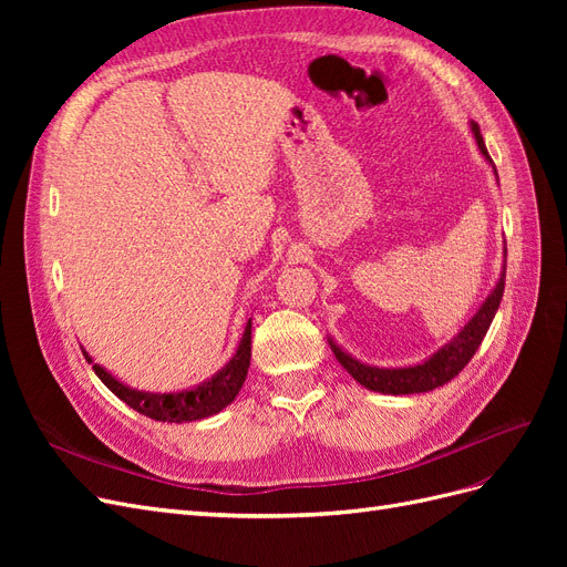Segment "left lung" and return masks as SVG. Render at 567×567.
I'll return each mask as SVG.
<instances>
[{
  "label": "left lung",
  "mask_w": 567,
  "mask_h": 567,
  "mask_svg": "<svg viewBox=\"0 0 567 567\" xmlns=\"http://www.w3.org/2000/svg\"><path fill=\"white\" fill-rule=\"evenodd\" d=\"M473 134H475L480 151H483V156L492 163L487 146L483 142V134H480V127L475 123H473ZM504 279H506V269L502 271L499 284H496V288L492 290L489 298L485 300V305L480 307L477 315L468 321L466 329H463L450 342V346H444L437 354H433L423 364L406 367V369H375V367H367L362 362H357V359H352L350 354L342 352L338 346H333V342H331V350L336 352L338 362L348 369L352 379L362 383L364 388L373 390V392L414 394V392L435 390L444 383H450L454 375L461 373V369L471 362V357L480 348V342H483V338L487 336L489 323H492L496 310H499V302H502V296H504Z\"/></svg>",
  "instance_id": "8db88e82"
}]
</instances>
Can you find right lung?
<instances>
[{
  "label": "right lung",
  "instance_id": "add662e5",
  "mask_svg": "<svg viewBox=\"0 0 567 567\" xmlns=\"http://www.w3.org/2000/svg\"><path fill=\"white\" fill-rule=\"evenodd\" d=\"M84 357H87V362L92 364L87 352H84ZM248 367H250V321L246 323L241 346H238L231 362L221 369L213 381L186 392L151 394V392L132 390L123 383H117L113 375L106 373L99 364H92L101 383H104L111 392H115L120 400L140 411V414L153 421H165V423H186V421H198V419H208L217 414V411H221L227 404L234 402L238 390H241L246 381Z\"/></svg>",
  "mask_w": 567,
  "mask_h": 567
}]
</instances>
